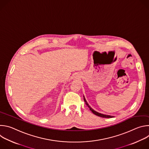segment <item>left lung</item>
<instances>
[{
  "mask_svg": "<svg viewBox=\"0 0 149 149\" xmlns=\"http://www.w3.org/2000/svg\"><path fill=\"white\" fill-rule=\"evenodd\" d=\"M83 97H84V100L85 102H86V105L89 107L90 110L92 111V113H93V114H94L95 115H96V116H99V117H103V118H112V117H114V116H110V115H106V114H101V113H98V112L95 111L94 110H93V109L90 107V106L89 105V104H88V102H87L86 98H85V97H84V96H83Z\"/></svg>",
  "mask_w": 149,
  "mask_h": 149,
  "instance_id": "8db88e82",
  "label": "left lung"
}]
</instances>
